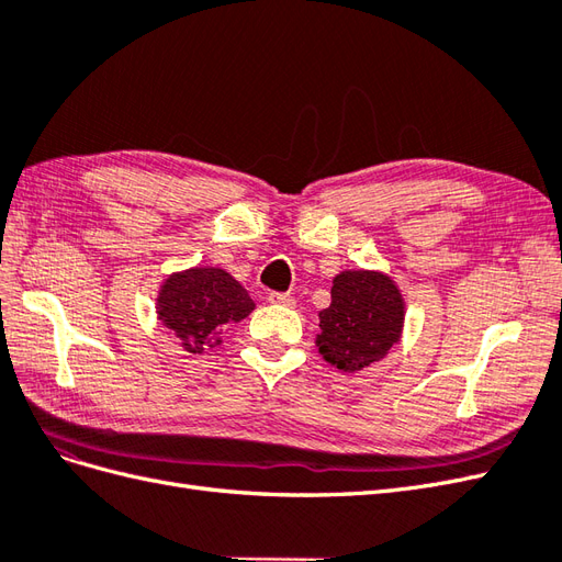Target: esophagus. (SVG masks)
Here are the masks:
<instances>
[{"label":"esophagus","instance_id":"esophagus-1","mask_svg":"<svg viewBox=\"0 0 562 562\" xmlns=\"http://www.w3.org/2000/svg\"><path fill=\"white\" fill-rule=\"evenodd\" d=\"M271 304H281V307H295V297L288 293H271L269 295Z\"/></svg>","mask_w":562,"mask_h":562}]
</instances>
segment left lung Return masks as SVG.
<instances>
[{"label":"left lung","mask_w":562,"mask_h":562,"mask_svg":"<svg viewBox=\"0 0 562 562\" xmlns=\"http://www.w3.org/2000/svg\"><path fill=\"white\" fill-rule=\"evenodd\" d=\"M330 307L318 314L316 347L333 368L359 372L382 361L405 323L396 281L375 269H345L333 279Z\"/></svg>","instance_id":"left-lung-1"}]
</instances>
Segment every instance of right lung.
I'll return each instance as SVG.
<instances>
[{"mask_svg":"<svg viewBox=\"0 0 562 562\" xmlns=\"http://www.w3.org/2000/svg\"><path fill=\"white\" fill-rule=\"evenodd\" d=\"M255 310L246 288L220 267H190L168 274L157 295V318L190 353L223 342L232 323Z\"/></svg>","mask_w":562,"mask_h":562,"instance_id":"add662e5","label":"right lung"}]
</instances>
